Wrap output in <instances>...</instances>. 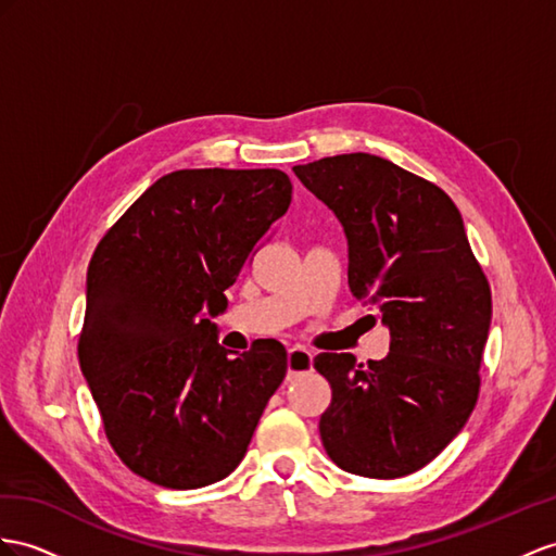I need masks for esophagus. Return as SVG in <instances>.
Segmentation results:
<instances>
[{
    "instance_id": "esophagus-1",
    "label": "esophagus",
    "mask_w": 556,
    "mask_h": 556,
    "mask_svg": "<svg viewBox=\"0 0 556 556\" xmlns=\"http://www.w3.org/2000/svg\"><path fill=\"white\" fill-rule=\"evenodd\" d=\"M312 368V352L305 348H291L289 350V378L307 374Z\"/></svg>"
}]
</instances>
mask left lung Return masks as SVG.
<instances>
[{"instance_id": "left-lung-1", "label": "left lung", "mask_w": 556, "mask_h": 556, "mask_svg": "<svg viewBox=\"0 0 556 556\" xmlns=\"http://www.w3.org/2000/svg\"><path fill=\"white\" fill-rule=\"evenodd\" d=\"M293 174L343 225L350 291L390 331L380 362L315 357L331 386L321 444L345 472L406 477L451 444L477 404L489 281L460 211L434 182L366 152L324 156Z\"/></svg>"}]
</instances>
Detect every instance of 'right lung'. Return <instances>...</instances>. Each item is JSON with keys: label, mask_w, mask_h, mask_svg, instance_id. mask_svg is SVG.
Listing matches in <instances>:
<instances>
[{"label": "right lung", "mask_w": 556, "mask_h": 556, "mask_svg": "<svg viewBox=\"0 0 556 556\" xmlns=\"http://www.w3.org/2000/svg\"><path fill=\"white\" fill-rule=\"evenodd\" d=\"M279 168H182L142 192L96 247L79 366L122 463L202 489L244 458L287 350L218 345L225 289L291 204Z\"/></svg>", "instance_id": "obj_1"}]
</instances>
